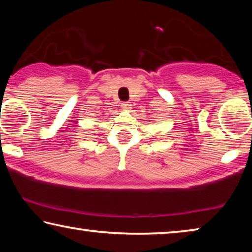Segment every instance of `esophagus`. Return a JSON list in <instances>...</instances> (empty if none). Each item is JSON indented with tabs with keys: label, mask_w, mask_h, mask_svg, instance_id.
I'll use <instances>...</instances> for the list:
<instances>
[{
	"label": "esophagus",
	"mask_w": 252,
	"mask_h": 252,
	"mask_svg": "<svg viewBox=\"0 0 252 252\" xmlns=\"http://www.w3.org/2000/svg\"><path fill=\"white\" fill-rule=\"evenodd\" d=\"M122 108H125V109H130V102H127V101H126V102H122Z\"/></svg>",
	"instance_id": "34e87169"
}]
</instances>
